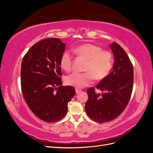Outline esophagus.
<instances>
[{
    "mask_svg": "<svg viewBox=\"0 0 153 153\" xmlns=\"http://www.w3.org/2000/svg\"><path fill=\"white\" fill-rule=\"evenodd\" d=\"M75 91H76V94H78V93H79V92H80L82 91H81L80 89H75Z\"/></svg>",
    "mask_w": 153,
    "mask_h": 153,
    "instance_id": "esophagus-1",
    "label": "esophagus"
}]
</instances>
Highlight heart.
I'll return each instance as SVG.
<instances>
[{
	"mask_svg": "<svg viewBox=\"0 0 153 153\" xmlns=\"http://www.w3.org/2000/svg\"><path fill=\"white\" fill-rule=\"evenodd\" d=\"M77 56L87 60L84 73H72L65 78L66 84L76 88H83L92 84L93 78L103 80L107 76L113 67V55L108 50H103L100 46L85 43L77 46L73 50ZM73 62V55L66 50L60 59V65L66 71L71 70Z\"/></svg>",
	"mask_w": 153,
	"mask_h": 153,
	"instance_id": "b5f03b06",
	"label": "heart"
}]
</instances>
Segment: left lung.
Segmentation results:
<instances>
[{
    "instance_id": "obj_1",
    "label": "left lung",
    "mask_w": 153,
    "mask_h": 153,
    "mask_svg": "<svg viewBox=\"0 0 153 153\" xmlns=\"http://www.w3.org/2000/svg\"><path fill=\"white\" fill-rule=\"evenodd\" d=\"M114 57L111 73L96 86L87 90L85 112L91 119L105 123L117 118L128 105L133 90V67L127 53L116 43L110 45Z\"/></svg>"
}]
</instances>
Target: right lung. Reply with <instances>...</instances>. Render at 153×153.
Segmentation results:
<instances>
[{
  "label": "right lung",
  "mask_w": 153,
  "mask_h": 153,
  "mask_svg": "<svg viewBox=\"0 0 153 153\" xmlns=\"http://www.w3.org/2000/svg\"><path fill=\"white\" fill-rule=\"evenodd\" d=\"M66 45L57 38L34 44L23 58L21 87L25 102L36 116L54 123L65 116L75 96L72 86H62L60 59Z\"/></svg>",
  "instance_id": "add662e5"
}]
</instances>
